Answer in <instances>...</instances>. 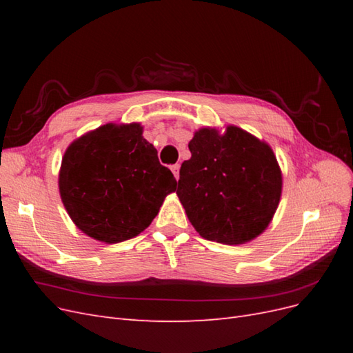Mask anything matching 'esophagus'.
Segmentation results:
<instances>
[{"mask_svg":"<svg viewBox=\"0 0 353 353\" xmlns=\"http://www.w3.org/2000/svg\"><path fill=\"white\" fill-rule=\"evenodd\" d=\"M170 170H172L174 175H175V178L178 179V178H179V165H178V163L172 165V166H170Z\"/></svg>","mask_w":353,"mask_h":353,"instance_id":"34e87169","label":"esophagus"}]
</instances>
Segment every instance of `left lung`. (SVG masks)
<instances>
[{"label":"left lung","instance_id":"left-lung-1","mask_svg":"<svg viewBox=\"0 0 353 353\" xmlns=\"http://www.w3.org/2000/svg\"><path fill=\"white\" fill-rule=\"evenodd\" d=\"M176 194L203 239L243 244L270 225L279 208L281 170L272 148L237 126L222 135L201 128L188 143Z\"/></svg>","mask_w":353,"mask_h":353}]
</instances>
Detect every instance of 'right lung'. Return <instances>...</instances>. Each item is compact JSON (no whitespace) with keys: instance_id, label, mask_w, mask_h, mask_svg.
I'll use <instances>...</instances> for the list:
<instances>
[{"instance_id":"1","label":"right lung","mask_w":353,"mask_h":353,"mask_svg":"<svg viewBox=\"0 0 353 353\" xmlns=\"http://www.w3.org/2000/svg\"><path fill=\"white\" fill-rule=\"evenodd\" d=\"M61 201L87 236L108 243L137 237L176 190L140 123H108L74 140L59 174Z\"/></svg>"}]
</instances>
